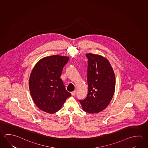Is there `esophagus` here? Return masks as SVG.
I'll use <instances>...</instances> for the list:
<instances>
[{
    "label": "esophagus",
    "instance_id": "esophagus-1",
    "mask_svg": "<svg viewBox=\"0 0 148 148\" xmlns=\"http://www.w3.org/2000/svg\"><path fill=\"white\" fill-rule=\"evenodd\" d=\"M75 92H76V91L74 90L72 91V92H71V95H72V96H74V95H75Z\"/></svg>",
    "mask_w": 148,
    "mask_h": 148
}]
</instances>
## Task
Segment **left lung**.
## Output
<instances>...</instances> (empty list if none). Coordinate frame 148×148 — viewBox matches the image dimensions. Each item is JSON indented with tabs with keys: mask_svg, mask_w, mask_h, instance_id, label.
Returning a JSON list of instances; mask_svg holds the SVG:
<instances>
[{
	"mask_svg": "<svg viewBox=\"0 0 148 148\" xmlns=\"http://www.w3.org/2000/svg\"><path fill=\"white\" fill-rule=\"evenodd\" d=\"M88 93L79 101L83 110L97 113L106 109L111 101L115 87L114 72L109 61L100 55L87 53Z\"/></svg>",
	"mask_w": 148,
	"mask_h": 148,
	"instance_id": "left-lung-1",
	"label": "left lung"
}]
</instances>
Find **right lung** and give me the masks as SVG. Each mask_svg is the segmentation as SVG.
I'll return each instance as SVG.
<instances>
[{"instance_id": "1", "label": "right lung", "mask_w": 148, "mask_h": 148, "mask_svg": "<svg viewBox=\"0 0 148 148\" xmlns=\"http://www.w3.org/2000/svg\"><path fill=\"white\" fill-rule=\"evenodd\" d=\"M69 59L68 57L58 55L45 57L32 71L29 79L30 93L34 103L42 111L55 113L71 96L60 78Z\"/></svg>"}]
</instances>
